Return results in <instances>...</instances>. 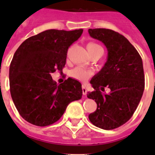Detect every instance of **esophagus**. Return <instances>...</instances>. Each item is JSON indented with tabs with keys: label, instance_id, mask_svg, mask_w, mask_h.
<instances>
[{
	"label": "esophagus",
	"instance_id": "esophagus-1",
	"mask_svg": "<svg viewBox=\"0 0 155 155\" xmlns=\"http://www.w3.org/2000/svg\"><path fill=\"white\" fill-rule=\"evenodd\" d=\"M82 92H83V94L84 95H86L87 92V87H85V85H82Z\"/></svg>",
	"mask_w": 155,
	"mask_h": 155
}]
</instances>
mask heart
<instances>
[{"label":"heart","instance_id":"heart-1","mask_svg":"<svg viewBox=\"0 0 155 155\" xmlns=\"http://www.w3.org/2000/svg\"><path fill=\"white\" fill-rule=\"evenodd\" d=\"M98 47H101V46L95 44V43H93V42L88 43L87 46V48L89 49V50H93V49ZM70 74L73 78L76 79V80L81 81H85L91 76V72L89 71H87V70L84 69V68L77 67V68H74L73 70H71Z\"/></svg>","mask_w":155,"mask_h":155}]
</instances>
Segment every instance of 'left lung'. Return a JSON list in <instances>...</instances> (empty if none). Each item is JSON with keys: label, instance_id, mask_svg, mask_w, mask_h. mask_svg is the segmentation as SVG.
<instances>
[{"label": "left lung", "instance_id": "1", "mask_svg": "<svg viewBox=\"0 0 155 155\" xmlns=\"http://www.w3.org/2000/svg\"><path fill=\"white\" fill-rule=\"evenodd\" d=\"M90 36L103 42L108 51L103 68L91 78L94 88L88 98L97 109L88 116L91 124L103 130H113L132 117L144 90L142 59L128 39L111 29L89 28ZM110 88L104 93V87Z\"/></svg>", "mask_w": 155, "mask_h": 155}]
</instances>
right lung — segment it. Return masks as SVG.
<instances>
[{"mask_svg": "<svg viewBox=\"0 0 155 155\" xmlns=\"http://www.w3.org/2000/svg\"><path fill=\"white\" fill-rule=\"evenodd\" d=\"M83 29H49L29 37L14 54L9 68L10 91L24 120L46 127L60 120L70 102L82 97L81 84L68 78L57 84L51 74L62 71L68 48Z\"/></svg>", "mask_w": 155, "mask_h": 155, "instance_id": "1", "label": "right lung"}]
</instances>
